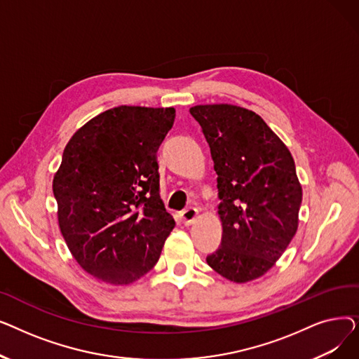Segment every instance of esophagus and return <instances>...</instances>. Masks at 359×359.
<instances>
[{
  "instance_id": "34e87169",
  "label": "esophagus",
  "mask_w": 359,
  "mask_h": 359,
  "mask_svg": "<svg viewBox=\"0 0 359 359\" xmlns=\"http://www.w3.org/2000/svg\"><path fill=\"white\" fill-rule=\"evenodd\" d=\"M198 214H199V211L196 208H187L180 214V217H182V221L184 225H191L196 219Z\"/></svg>"
}]
</instances>
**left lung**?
Here are the masks:
<instances>
[{
    "label": "left lung",
    "instance_id": "left-lung-1",
    "mask_svg": "<svg viewBox=\"0 0 359 359\" xmlns=\"http://www.w3.org/2000/svg\"><path fill=\"white\" fill-rule=\"evenodd\" d=\"M217 172L221 246L206 263L244 284L265 275L298 229L303 189L288 147L255 111L234 104L189 109Z\"/></svg>",
    "mask_w": 359,
    "mask_h": 359
}]
</instances>
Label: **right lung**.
Returning a JSON list of instances; mask_svg holds the SVG:
<instances>
[{
	"label": "right lung",
	"instance_id": "1",
	"mask_svg": "<svg viewBox=\"0 0 359 359\" xmlns=\"http://www.w3.org/2000/svg\"><path fill=\"white\" fill-rule=\"evenodd\" d=\"M175 116V107H113L65 145L52 182L60 230L97 280L128 285L144 276L175 229L160 198L157 163Z\"/></svg>",
	"mask_w": 359,
	"mask_h": 359
}]
</instances>
